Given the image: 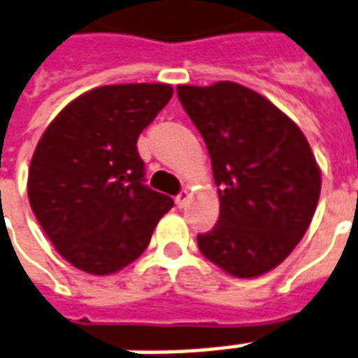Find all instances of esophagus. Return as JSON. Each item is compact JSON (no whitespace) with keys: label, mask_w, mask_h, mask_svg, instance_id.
I'll use <instances>...</instances> for the list:
<instances>
[{"label":"esophagus","mask_w":358,"mask_h":358,"mask_svg":"<svg viewBox=\"0 0 358 358\" xmlns=\"http://www.w3.org/2000/svg\"><path fill=\"white\" fill-rule=\"evenodd\" d=\"M174 201H176V205H178V207H186L187 201H189V192H187V189H182L178 196H176V199H174Z\"/></svg>","instance_id":"esophagus-1"}]
</instances>
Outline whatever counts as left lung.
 Listing matches in <instances>:
<instances>
[{"label": "left lung", "instance_id": "1", "mask_svg": "<svg viewBox=\"0 0 358 358\" xmlns=\"http://www.w3.org/2000/svg\"><path fill=\"white\" fill-rule=\"evenodd\" d=\"M203 137L219 192V221L197 246L227 273L250 279L277 267L301 242L322 176L306 137L266 96L232 81L178 85Z\"/></svg>", "mask_w": 358, "mask_h": 358}]
</instances>
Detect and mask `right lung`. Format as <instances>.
Masks as SVG:
<instances>
[{"label":"right lung","instance_id":"add662e5","mask_svg":"<svg viewBox=\"0 0 358 358\" xmlns=\"http://www.w3.org/2000/svg\"><path fill=\"white\" fill-rule=\"evenodd\" d=\"M164 83L104 85L46 127L29 169V201L50 242L81 271L110 275L141 256L171 197L145 186L137 137L166 102Z\"/></svg>","mask_w":358,"mask_h":358}]
</instances>
